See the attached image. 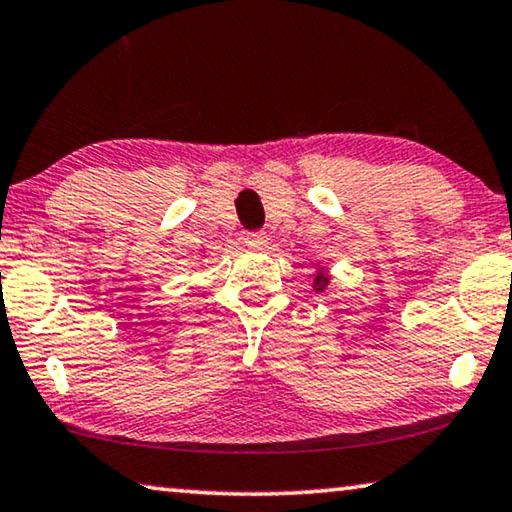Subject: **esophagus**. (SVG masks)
I'll return each instance as SVG.
<instances>
[{
    "label": "esophagus",
    "mask_w": 512,
    "mask_h": 512,
    "mask_svg": "<svg viewBox=\"0 0 512 512\" xmlns=\"http://www.w3.org/2000/svg\"><path fill=\"white\" fill-rule=\"evenodd\" d=\"M246 246H250V248H266L269 246V234L266 232H248L246 234Z\"/></svg>",
    "instance_id": "1"
}]
</instances>
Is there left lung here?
Segmentation results:
<instances>
[{
  "mask_svg": "<svg viewBox=\"0 0 512 512\" xmlns=\"http://www.w3.org/2000/svg\"><path fill=\"white\" fill-rule=\"evenodd\" d=\"M326 285H329V276H324V271H317L315 292H322V289H326Z\"/></svg>",
  "mask_w": 512,
  "mask_h": 512,
  "instance_id": "8db88e82",
  "label": "left lung"
}]
</instances>
